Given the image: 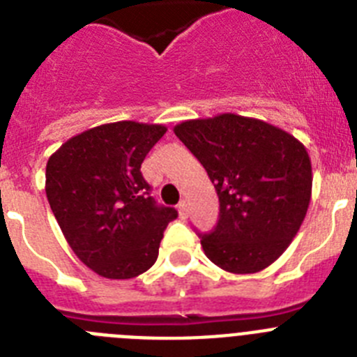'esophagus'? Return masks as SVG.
I'll return each mask as SVG.
<instances>
[{
  "instance_id": "obj_1",
  "label": "esophagus",
  "mask_w": 357,
  "mask_h": 357,
  "mask_svg": "<svg viewBox=\"0 0 357 357\" xmlns=\"http://www.w3.org/2000/svg\"><path fill=\"white\" fill-rule=\"evenodd\" d=\"M178 214H181V218L188 216V204H185V200H182L181 204H178Z\"/></svg>"
}]
</instances>
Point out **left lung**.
Instances as JSON below:
<instances>
[{"label":"left lung","instance_id":"left-lung-1","mask_svg":"<svg viewBox=\"0 0 357 357\" xmlns=\"http://www.w3.org/2000/svg\"><path fill=\"white\" fill-rule=\"evenodd\" d=\"M175 135L206 168L220 218L202 248L230 273H255L295 238L311 200V160L291 134L261 119L220 114L176 125Z\"/></svg>","mask_w":357,"mask_h":357}]
</instances>
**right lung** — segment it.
<instances>
[{"label": "right lung", "instance_id": "obj_1", "mask_svg": "<svg viewBox=\"0 0 357 357\" xmlns=\"http://www.w3.org/2000/svg\"><path fill=\"white\" fill-rule=\"evenodd\" d=\"M162 125L118 121L66 141L46 164V197L78 259L107 279L153 266L164 229L178 216L157 206L141 164Z\"/></svg>", "mask_w": 357, "mask_h": 357}]
</instances>
